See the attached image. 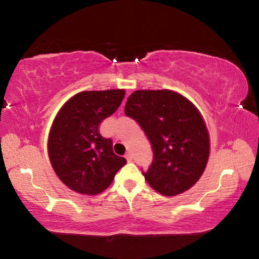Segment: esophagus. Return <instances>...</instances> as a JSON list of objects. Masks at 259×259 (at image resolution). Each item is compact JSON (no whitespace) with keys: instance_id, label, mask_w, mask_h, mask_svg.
<instances>
[{"instance_id":"obj_1","label":"esophagus","mask_w":259,"mask_h":259,"mask_svg":"<svg viewBox=\"0 0 259 259\" xmlns=\"http://www.w3.org/2000/svg\"><path fill=\"white\" fill-rule=\"evenodd\" d=\"M125 159L128 161H133V154H131L130 152H126L125 153Z\"/></svg>"}]
</instances>
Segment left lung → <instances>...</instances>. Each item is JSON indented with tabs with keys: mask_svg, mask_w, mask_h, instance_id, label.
<instances>
[{
	"mask_svg": "<svg viewBox=\"0 0 259 259\" xmlns=\"http://www.w3.org/2000/svg\"><path fill=\"white\" fill-rule=\"evenodd\" d=\"M124 113L145 133L153 161L143 171L156 192L174 196L199 181L209 157V135L196 107L170 90H137Z\"/></svg>",
	"mask_w": 259,
	"mask_h": 259,
	"instance_id": "8db88e82",
	"label": "left lung"
}]
</instances>
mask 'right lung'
<instances>
[{"instance_id": "add662e5", "label": "right lung", "mask_w": 259, "mask_h": 259, "mask_svg": "<svg viewBox=\"0 0 259 259\" xmlns=\"http://www.w3.org/2000/svg\"><path fill=\"white\" fill-rule=\"evenodd\" d=\"M124 90L83 91L60 108L52 123L48 150L57 176L71 190L95 195L111 185L125 164L113 152L99 124L119 108Z\"/></svg>"}]
</instances>
